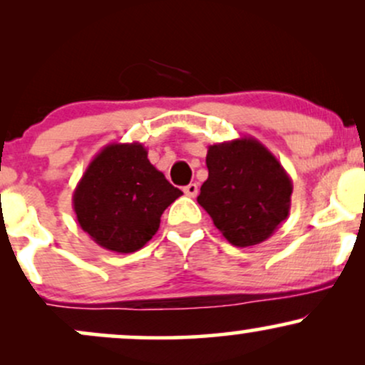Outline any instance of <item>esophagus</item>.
<instances>
[{
	"label": "esophagus",
	"mask_w": 365,
	"mask_h": 365,
	"mask_svg": "<svg viewBox=\"0 0 365 365\" xmlns=\"http://www.w3.org/2000/svg\"><path fill=\"white\" fill-rule=\"evenodd\" d=\"M183 192H185V195L188 197H195L199 194V185H197V183H188L187 187H183Z\"/></svg>",
	"instance_id": "obj_1"
}]
</instances>
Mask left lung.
<instances>
[{
    "mask_svg": "<svg viewBox=\"0 0 365 365\" xmlns=\"http://www.w3.org/2000/svg\"><path fill=\"white\" fill-rule=\"evenodd\" d=\"M206 165L197 202L232 245L262 244L290 215V175L254 137L209 145Z\"/></svg>",
    "mask_w": 365,
    "mask_h": 365,
    "instance_id": "8db88e82",
    "label": "left lung"
}]
</instances>
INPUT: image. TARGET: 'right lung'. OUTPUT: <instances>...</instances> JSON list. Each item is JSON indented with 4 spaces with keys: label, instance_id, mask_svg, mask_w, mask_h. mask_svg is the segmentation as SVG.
<instances>
[{
    "label": "right lung",
    "instance_id": "right-lung-1",
    "mask_svg": "<svg viewBox=\"0 0 365 365\" xmlns=\"http://www.w3.org/2000/svg\"><path fill=\"white\" fill-rule=\"evenodd\" d=\"M182 194L150 165L140 142H113L83 171L72 204L78 225L96 244L130 254L156 235L161 215Z\"/></svg>",
    "mask_w": 365,
    "mask_h": 365
}]
</instances>
